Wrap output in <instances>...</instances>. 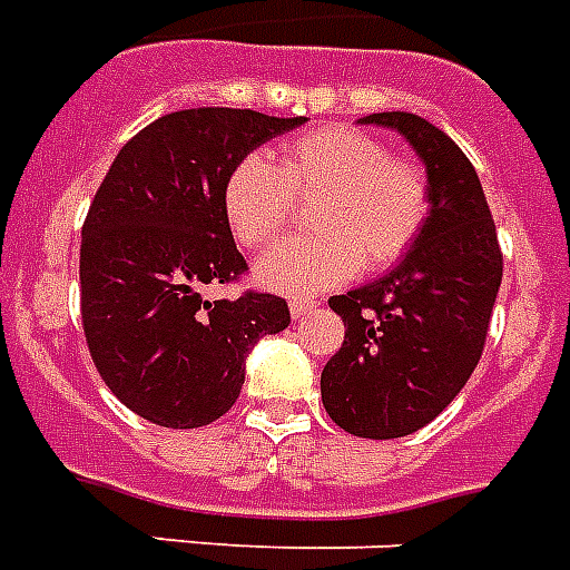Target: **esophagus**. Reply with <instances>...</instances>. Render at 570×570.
Here are the masks:
<instances>
[{
	"label": "esophagus",
	"mask_w": 570,
	"mask_h": 570,
	"mask_svg": "<svg viewBox=\"0 0 570 570\" xmlns=\"http://www.w3.org/2000/svg\"><path fill=\"white\" fill-rule=\"evenodd\" d=\"M316 311V302H311V298H293L289 302V313H293V320H307L311 313Z\"/></svg>",
	"instance_id": "1"
}]
</instances>
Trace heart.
I'll list each match as a JSON object with an SVG mask.
<instances>
[{
  "mask_svg": "<svg viewBox=\"0 0 570 570\" xmlns=\"http://www.w3.org/2000/svg\"><path fill=\"white\" fill-rule=\"evenodd\" d=\"M320 195L316 233L263 254L257 281L275 293H322L355 275L393 266L414 248L432 215L423 168L393 159L390 147L355 127H322L286 141L281 159L242 156L222 189L224 215L242 245L275 242L293 197Z\"/></svg>",
  "mask_w": 570,
  "mask_h": 570,
  "instance_id": "heart-1",
  "label": "heart"
}]
</instances>
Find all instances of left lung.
Masks as SVG:
<instances>
[{"label":"left lung","mask_w":570,"mask_h":570,"mask_svg":"<svg viewBox=\"0 0 570 570\" xmlns=\"http://www.w3.org/2000/svg\"><path fill=\"white\" fill-rule=\"evenodd\" d=\"M357 124L405 138L432 189L414 248L387 275L328 302L346 340L322 370V405L348 434L390 441L432 423L476 370L503 254L476 168L446 132L411 111Z\"/></svg>","instance_id":"left-lung-1"}]
</instances>
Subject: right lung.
I'll return each mask as SVG.
<instances>
[{
  "label": "right lung",
  "mask_w": 570,
  "mask_h": 570,
  "mask_svg": "<svg viewBox=\"0 0 570 570\" xmlns=\"http://www.w3.org/2000/svg\"><path fill=\"white\" fill-rule=\"evenodd\" d=\"M307 118L250 109L163 115L115 156L82 227V325L115 396L165 429H197L239 399L245 357L289 325L284 298L209 302L245 272L222 189L242 156Z\"/></svg>",
  "instance_id": "1"
}]
</instances>
